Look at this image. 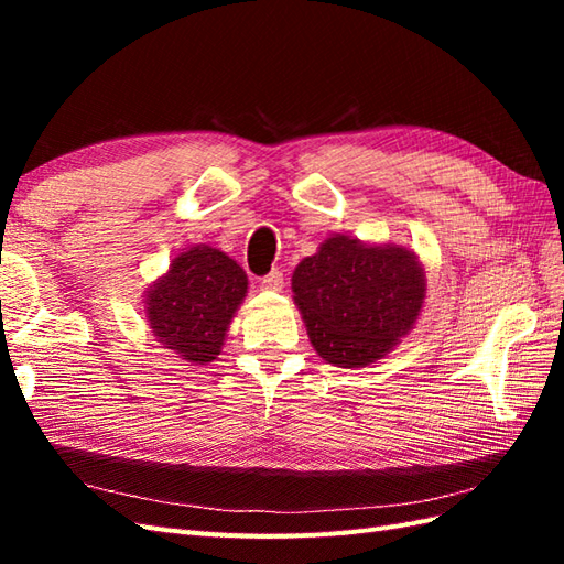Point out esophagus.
<instances>
[{
	"instance_id": "esophagus-1",
	"label": "esophagus",
	"mask_w": 564,
	"mask_h": 564,
	"mask_svg": "<svg viewBox=\"0 0 564 564\" xmlns=\"http://www.w3.org/2000/svg\"><path fill=\"white\" fill-rule=\"evenodd\" d=\"M283 289V273L281 271H271L261 279V291H273L279 293Z\"/></svg>"
}]
</instances>
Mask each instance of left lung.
I'll list each match as a JSON object with an SVG mask.
<instances>
[{"label": "left lung", "instance_id": "obj_1", "mask_svg": "<svg viewBox=\"0 0 564 564\" xmlns=\"http://www.w3.org/2000/svg\"><path fill=\"white\" fill-rule=\"evenodd\" d=\"M307 337L325 361L364 368L386 358L422 315L426 273L412 249L332 235L291 279Z\"/></svg>", "mask_w": 564, "mask_h": 564}]
</instances>
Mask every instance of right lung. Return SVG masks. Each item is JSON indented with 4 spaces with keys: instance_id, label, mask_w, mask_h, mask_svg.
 Returning a JSON list of instances; mask_svg holds the SVG:
<instances>
[{
    "instance_id": "obj_1",
    "label": "right lung",
    "mask_w": 564,
    "mask_h": 564,
    "mask_svg": "<svg viewBox=\"0 0 564 564\" xmlns=\"http://www.w3.org/2000/svg\"><path fill=\"white\" fill-rule=\"evenodd\" d=\"M247 289V273L235 259L210 245H194L178 251L142 303L162 349L191 366H206L218 358Z\"/></svg>"
}]
</instances>
